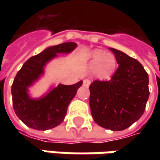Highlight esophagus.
Listing matches in <instances>:
<instances>
[{
  "mask_svg": "<svg viewBox=\"0 0 160 160\" xmlns=\"http://www.w3.org/2000/svg\"><path fill=\"white\" fill-rule=\"evenodd\" d=\"M90 83H91V81H90L89 79H84L83 82V86H85V87H88L90 85Z\"/></svg>",
  "mask_w": 160,
  "mask_h": 160,
  "instance_id": "obj_1",
  "label": "esophagus"
}]
</instances>
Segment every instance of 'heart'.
<instances>
[{"label": "heart", "instance_id": "1", "mask_svg": "<svg viewBox=\"0 0 160 160\" xmlns=\"http://www.w3.org/2000/svg\"><path fill=\"white\" fill-rule=\"evenodd\" d=\"M91 60L100 77H108L115 70L116 58L110 53H105L101 50H95L91 53Z\"/></svg>", "mask_w": 160, "mask_h": 160}]
</instances>
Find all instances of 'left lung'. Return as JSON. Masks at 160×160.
<instances>
[{
	"mask_svg": "<svg viewBox=\"0 0 160 160\" xmlns=\"http://www.w3.org/2000/svg\"><path fill=\"white\" fill-rule=\"evenodd\" d=\"M109 50L119 66L110 80H96L90 84V108L99 126L122 131L144 112L150 95L149 76L135 58L114 48Z\"/></svg>",
	"mask_w": 160,
	"mask_h": 160,
	"instance_id": "left-lung-1",
	"label": "left lung"
}]
</instances>
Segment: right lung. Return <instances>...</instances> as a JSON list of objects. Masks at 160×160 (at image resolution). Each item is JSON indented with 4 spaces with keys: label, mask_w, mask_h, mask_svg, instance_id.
<instances>
[{
    "label": "right lung",
    "mask_w": 160,
    "mask_h": 160,
    "mask_svg": "<svg viewBox=\"0 0 160 160\" xmlns=\"http://www.w3.org/2000/svg\"><path fill=\"white\" fill-rule=\"evenodd\" d=\"M77 46L76 42H69L48 47L28 58L17 73L11 86L13 108L18 118L28 127L45 131L56 127L64 120L68 107L83 81L72 85L59 83L38 99L30 97L28 88L44 74L46 64L58 56L57 53H70Z\"/></svg>",
    "instance_id": "1"
}]
</instances>
